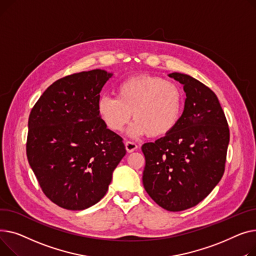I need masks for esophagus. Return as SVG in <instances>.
<instances>
[{"mask_svg": "<svg viewBox=\"0 0 256 256\" xmlns=\"http://www.w3.org/2000/svg\"><path fill=\"white\" fill-rule=\"evenodd\" d=\"M125 146H126V150H127L128 153L134 152L135 150H138V146L136 144H135L134 142H130V140H127L125 142Z\"/></svg>", "mask_w": 256, "mask_h": 256, "instance_id": "esophagus-1", "label": "esophagus"}]
</instances>
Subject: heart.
<instances>
[{
	"label": "heart",
	"mask_w": 256,
	"mask_h": 256,
	"mask_svg": "<svg viewBox=\"0 0 256 256\" xmlns=\"http://www.w3.org/2000/svg\"><path fill=\"white\" fill-rule=\"evenodd\" d=\"M99 116L110 130L122 131L133 122L130 134L162 136L178 124L183 112V93L172 80L152 75H138L123 80L114 96H102L97 104Z\"/></svg>",
	"instance_id": "heart-1"
}]
</instances>
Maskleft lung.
<instances>
[{
  "instance_id": "8db88e82",
  "label": "left lung",
  "mask_w": 256,
  "mask_h": 256,
  "mask_svg": "<svg viewBox=\"0 0 256 256\" xmlns=\"http://www.w3.org/2000/svg\"><path fill=\"white\" fill-rule=\"evenodd\" d=\"M168 76L184 84L185 108L170 133L142 144V183L157 204L180 212L196 206L219 183L230 128L211 88L187 74L174 72Z\"/></svg>"
}]
</instances>
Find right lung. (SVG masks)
Segmentation results:
<instances>
[{"mask_svg": "<svg viewBox=\"0 0 256 256\" xmlns=\"http://www.w3.org/2000/svg\"><path fill=\"white\" fill-rule=\"evenodd\" d=\"M112 73H73L50 84L28 116L26 157L54 204L80 211L108 190L112 172L126 155L123 138L105 126L97 104Z\"/></svg>", "mask_w": 256, "mask_h": 256, "instance_id": "right-lung-1", "label": "right lung"}]
</instances>
